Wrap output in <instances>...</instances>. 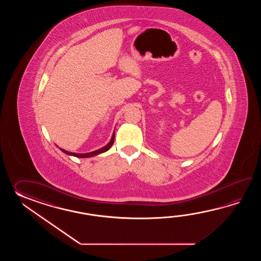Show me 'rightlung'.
Instances as JSON below:
<instances>
[{
  "mask_svg": "<svg viewBox=\"0 0 261 261\" xmlns=\"http://www.w3.org/2000/svg\"><path fill=\"white\" fill-rule=\"evenodd\" d=\"M114 140H115V134H113V136H112L111 141L108 143V144H106L105 147H102V148H100V149L95 150L93 152H89V153H85V154H77V153H72V152H68L66 150L62 149V148H60V149L63 152V153H65L67 155H73V156H76V158H90V156H93V155H97L100 154V153H103V152H106L107 150L110 149L111 148L112 145L114 144Z\"/></svg>",
  "mask_w": 261,
  "mask_h": 261,
  "instance_id": "right-lung-1",
  "label": "right lung"
}]
</instances>
